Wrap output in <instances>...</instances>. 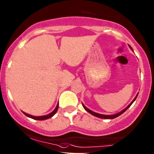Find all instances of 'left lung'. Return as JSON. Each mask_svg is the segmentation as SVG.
<instances>
[{
	"mask_svg": "<svg viewBox=\"0 0 154 154\" xmlns=\"http://www.w3.org/2000/svg\"><path fill=\"white\" fill-rule=\"evenodd\" d=\"M129 46L130 48H131V50H132V48H131V46H130V45H129ZM137 96H138V94H137V96H135V98H134V99H133L132 102H131V103H130V104H129V105H128L127 107H126V108H125L124 109H123L122 111H121V112H120L117 113V114H114V115H102V114H99V113H97V112H93V111H92V110H91V109H88V108L86 107L83 104H82V106H83L84 109H85V110L87 111V112H88L89 113H91V115H93V116H96V117L99 118H104V119H113V118H116L118 117V116H121V114H123V113H124V112H125V111H126V109H128V108H129L130 106H131V104H132V103L134 102V101H135V99H137Z\"/></svg>",
	"mask_w": 154,
	"mask_h": 154,
	"instance_id": "8db88e82",
	"label": "left lung"
}]
</instances>
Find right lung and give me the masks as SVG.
<instances>
[{
	"label": "right lung",
	"instance_id": "1",
	"mask_svg": "<svg viewBox=\"0 0 154 154\" xmlns=\"http://www.w3.org/2000/svg\"><path fill=\"white\" fill-rule=\"evenodd\" d=\"M58 104H57L56 107H55V109H54L53 111H52V112H50V114L48 115H46V116H30L29 114H27V113H25L23 112V113L26 116H28V117H29L30 118H33V119L34 120H38V121H43V120H46V119H48V118H52V116H54V115L55 114V113L57 112V111H58Z\"/></svg>",
	"mask_w": 154,
	"mask_h": 154
}]
</instances>
